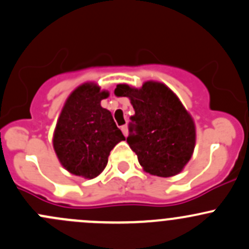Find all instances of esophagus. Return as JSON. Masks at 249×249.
<instances>
[{
    "label": "esophagus",
    "instance_id": "34e87169",
    "mask_svg": "<svg viewBox=\"0 0 249 249\" xmlns=\"http://www.w3.org/2000/svg\"><path fill=\"white\" fill-rule=\"evenodd\" d=\"M121 130H122V133H124V137H127V135H128V125L127 124L121 125Z\"/></svg>",
    "mask_w": 249,
    "mask_h": 249
}]
</instances>
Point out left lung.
<instances>
[{"mask_svg":"<svg viewBox=\"0 0 249 249\" xmlns=\"http://www.w3.org/2000/svg\"><path fill=\"white\" fill-rule=\"evenodd\" d=\"M115 94L128 97L135 114L130 116L128 145L146 173L160 178L180 174L196 147V124L178 97L158 81L140 89L120 84Z\"/></svg>","mask_w":249,"mask_h":249,"instance_id":"8db88e82","label":"left lung"}]
</instances>
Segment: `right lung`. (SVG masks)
<instances>
[{
  "label": "right lung",
  "mask_w": 249,
  "mask_h": 249,
  "mask_svg": "<svg viewBox=\"0 0 249 249\" xmlns=\"http://www.w3.org/2000/svg\"><path fill=\"white\" fill-rule=\"evenodd\" d=\"M109 92L97 84L78 86L67 98L53 130V145L61 165L73 175L97 178L107 164L110 151L124 134L111 112L101 106Z\"/></svg>",
  "instance_id": "add662e5"
}]
</instances>
